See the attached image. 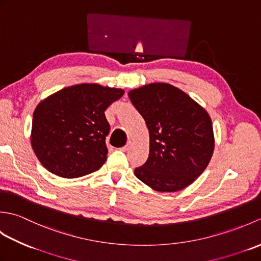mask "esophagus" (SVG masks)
I'll list each match as a JSON object with an SVG mask.
<instances>
[{"label": "esophagus", "instance_id": "obj_1", "mask_svg": "<svg viewBox=\"0 0 261 261\" xmlns=\"http://www.w3.org/2000/svg\"><path fill=\"white\" fill-rule=\"evenodd\" d=\"M131 146H132V143H131V141H129L123 148H122V150H123V151H127V150H129V149L131 148Z\"/></svg>", "mask_w": 261, "mask_h": 261}]
</instances>
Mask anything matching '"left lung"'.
<instances>
[{"instance_id": "left-lung-1", "label": "left lung", "mask_w": 261, "mask_h": 261, "mask_svg": "<svg viewBox=\"0 0 261 261\" xmlns=\"http://www.w3.org/2000/svg\"><path fill=\"white\" fill-rule=\"evenodd\" d=\"M149 130V157L135 175L158 192L191 185L207 167L214 151L208 113L186 93L166 83L129 92Z\"/></svg>"}]
</instances>
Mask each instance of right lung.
<instances>
[{
    "mask_svg": "<svg viewBox=\"0 0 261 261\" xmlns=\"http://www.w3.org/2000/svg\"><path fill=\"white\" fill-rule=\"evenodd\" d=\"M123 94L121 88L79 84L42 99L33 112L30 139L43 167L64 178L101 168L110 132L104 112Z\"/></svg>",
    "mask_w": 261,
    "mask_h": 261,
    "instance_id": "right-lung-1",
    "label": "right lung"
}]
</instances>
